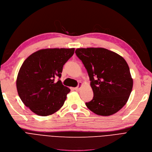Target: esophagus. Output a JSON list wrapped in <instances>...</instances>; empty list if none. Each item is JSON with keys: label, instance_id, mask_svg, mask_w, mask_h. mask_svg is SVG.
<instances>
[{"label": "esophagus", "instance_id": "1", "mask_svg": "<svg viewBox=\"0 0 152 152\" xmlns=\"http://www.w3.org/2000/svg\"><path fill=\"white\" fill-rule=\"evenodd\" d=\"M82 83L81 82H80L79 83H78V87H75V88H74V89H75V91H79V90H80V87H81V86H82Z\"/></svg>", "mask_w": 152, "mask_h": 152}]
</instances>
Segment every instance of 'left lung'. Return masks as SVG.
I'll return each mask as SVG.
<instances>
[{
	"instance_id": "left-lung-1",
	"label": "left lung",
	"mask_w": 152,
	"mask_h": 152,
	"mask_svg": "<svg viewBox=\"0 0 152 152\" xmlns=\"http://www.w3.org/2000/svg\"><path fill=\"white\" fill-rule=\"evenodd\" d=\"M75 53L87 71L94 92L86 106L100 116L117 113L127 102L133 88L126 60L103 48H78Z\"/></svg>"
}]
</instances>
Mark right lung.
Wrapping results in <instances>:
<instances>
[{"label":"right lung","mask_w":152,"mask_h":152,"mask_svg":"<svg viewBox=\"0 0 152 152\" xmlns=\"http://www.w3.org/2000/svg\"><path fill=\"white\" fill-rule=\"evenodd\" d=\"M74 51V48L43 49L23 62L17 77V90L24 105L34 113L49 116L64 105L70 89L62 84L60 78L63 66Z\"/></svg>","instance_id":"right-lung-1"}]
</instances>
